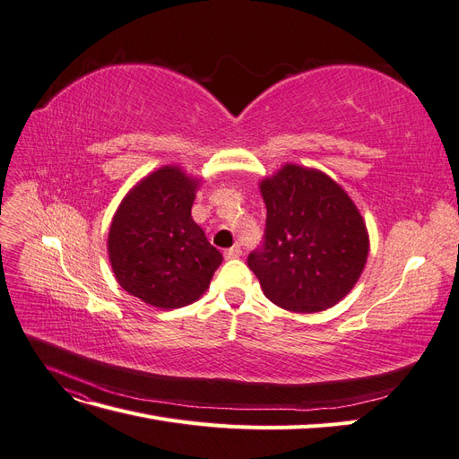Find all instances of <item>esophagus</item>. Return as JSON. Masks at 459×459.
Listing matches in <instances>:
<instances>
[{
	"label": "esophagus",
	"instance_id": "esophagus-1",
	"mask_svg": "<svg viewBox=\"0 0 459 459\" xmlns=\"http://www.w3.org/2000/svg\"><path fill=\"white\" fill-rule=\"evenodd\" d=\"M224 255H226V258H228V260H231V258H239V256L243 255V248H241V245H233L231 248H228V251H226Z\"/></svg>",
	"mask_w": 459,
	"mask_h": 459
}]
</instances>
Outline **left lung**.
<instances>
[{
	"instance_id": "8db88e82",
	"label": "left lung",
	"mask_w": 459,
	"mask_h": 459,
	"mask_svg": "<svg viewBox=\"0 0 459 459\" xmlns=\"http://www.w3.org/2000/svg\"><path fill=\"white\" fill-rule=\"evenodd\" d=\"M264 243L247 258L273 304L290 312L327 310L362 273L369 238L352 199L329 176L285 164L260 182Z\"/></svg>"
}]
</instances>
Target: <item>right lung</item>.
Returning <instances> with one entry per match:
<instances>
[{"label":"right lung","mask_w":459,"mask_h":459,"mask_svg":"<svg viewBox=\"0 0 459 459\" xmlns=\"http://www.w3.org/2000/svg\"><path fill=\"white\" fill-rule=\"evenodd\" d=\"M197 187L182 169L162 166L122 199L110 221L107 247L118 285L155 308L195 302L221 264L191 218Z\"/></svg>","instance_id":"add662e5"}]
</instances>
